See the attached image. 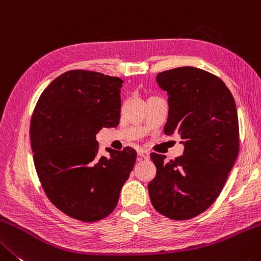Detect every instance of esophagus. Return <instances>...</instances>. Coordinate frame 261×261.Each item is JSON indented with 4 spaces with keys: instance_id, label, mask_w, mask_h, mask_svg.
Instances as JSON below:
<instances>
[{
    "instance_id": "34e87169",
    "label": "esophagus",
    "mask_w": 261,
    "mask_h": 261,
    "mask_svg": "<svg viewBox=\"0 0 261 261\" xmlns=\"http://www.w3.org/2000/svg\"><path fill=\"white\" fill-rule=\"evenodd\" d=\"M138 155H139V157H141V159H143V160L149 159V152L146 151V150H143V149H141V150L138 151Z\"/></svg>"
}]
</instances>
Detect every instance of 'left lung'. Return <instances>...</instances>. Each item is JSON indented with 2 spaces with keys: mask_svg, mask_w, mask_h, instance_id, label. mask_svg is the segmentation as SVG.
<instances>
[{
  "mask_svg": "<svg viewBox=\"0 0 261 261\" xmlns=\"http://www.w3.org/2000/svg\"><path fill=\"white\" fill-rule=\"evenodd\" d=\"M156 81L169 95L164 133L180 135L184 153L169 162L150 153L157 171L149 196L160 214L189 220L212 206L237 159L236 102L223 81L195 67L159 72Z\"/></svg>",
  "mask_w": 261,
  "mask_h": 261,
  "instance_id": "obj_1",
  "label": "left lung"
}]
</instances>
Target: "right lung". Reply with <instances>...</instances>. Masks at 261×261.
<instances>
[{
	"mask_svg": "<svg viewBox=\"0 0 261 261\" xmlns=\"http://www.w3.org/2000/svg\"><path fill=\"white\" fill-rule=\"evenodd\" d=\"M122 83L101 72L69 70L42 91L34 108L30 136L38 177L49 201L72 219L110 215L134 168L130 147L108 148L110 157L98 156V132L119 125Z\"/></svg>",
	"mask_w": 261,
	"mask_h": 261,
	"instance_id": "add662e5",
	"label": "right lung"
}]
</instances>
